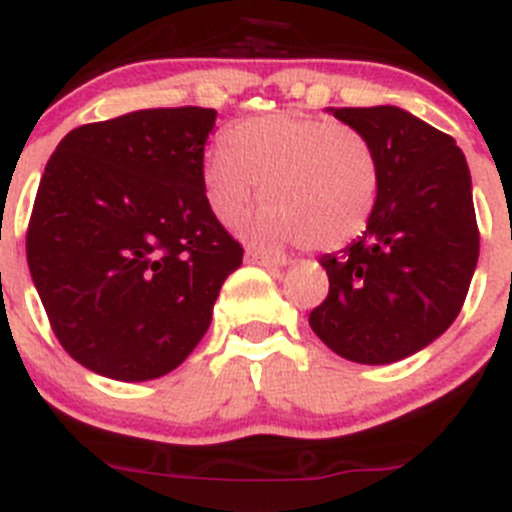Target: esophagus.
I'll list each match as a JSON object with an SVG mask.
<instances>
[{"label":"esophagus","mask_w":512,"mask_h":512,"mask_svg":"<svg viewBox=\"0 0 512 512\" xmlns=\"http://www.w3.org/2000/svg\"><path fill=\"white\" fill-rule=\"evenodd\" d=\"M245 257H247V262H252V265L267 267V270H282V267H285V262H282V260L267 257V255H262V252H257V250H247Z\"/></svg>","instance_id":"obj_1"}]
</instances>
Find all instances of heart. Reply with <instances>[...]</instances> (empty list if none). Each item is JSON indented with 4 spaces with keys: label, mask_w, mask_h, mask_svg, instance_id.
I'll use <instances>...</instances> for the list:
<instances>
[{
    "label": "heart",
    "mask_w": 512,
    "mask_h": 512,
    "mask_svg": "<svg viewBox=\"0 0 512 512\" xmlns=\"http://www.w3.org/2000/svg\"><path fill=\"white\" fill-rule=\"evenodd\" d=\"M227 147L205 157L202 185L215 217L235 225L260 197L270 202L245 225L262 250L305 242L340 250L370 222L380 197V160L362 132L300 112L250 117L227 130Z\"/></svg>",
    "instance_id": "1"
}]
</instances>
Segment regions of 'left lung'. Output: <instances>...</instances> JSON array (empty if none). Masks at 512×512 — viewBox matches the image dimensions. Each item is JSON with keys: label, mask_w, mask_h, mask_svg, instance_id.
Masks as SVG:
<instances>
[{"label": "left lung", "mask_w": 512, "mask_h": 512, "mask_svg": "<svg viewBox=\"0 0 512 512\" xmlns=\"http://www.w3.org/2000/svg\"><path fill=\"white\" fill-rule=\"evenodd\" d=\"M327 112L375 147L380 197L365 232L320 257L330 292L310 327L345 360L390 365L438 340L463 307L480 252L473 182L453 137L405 109Z\"/></svg>", "instance_id": "obj_1"}]
</instances>
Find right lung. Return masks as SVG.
Listing matches in <instances>:
<instances>
[{
	"instance_id": "1",
	"label": "right lung",
	"mask_w": 512,
	"mask_h": 512,
	"mask_svg": "<svg viewBox=\"0 0 512 512\" xmlns=\"http://www.w3.org/2000/svg\"><path fill=\"white\" fill-rule=\"evenodd\" d=\"M215 109H137L82 124L44 167L27 265L64 350L145 382L190 357L242 265L202 185Z\"/></svg>"
}]
</instances>
